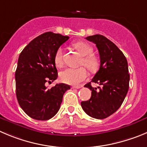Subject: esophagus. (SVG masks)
Wrapping results in <instances>:
<instances>
[{
    "label": "esophagus",
    "mask_w": 147,
    "mask_h": 147,
    "mask_svg": "<svg viewBox=\"0 0 147 147\" xmlns=\"http://www.w3.org/2000/svg\"><path fill=\"white\" fill-rule=\"evenodd\" d=\"M82 86H72V89H75V88H76V89H79V88H81Z\"/></svg>",
    "instance_id": "1"
}]
</instances>
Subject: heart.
Returning <instances> with one entry per match:
<instances>
[{"mask_svg":"<svg viewBox=\"0 0 147 147\" xmlns=\"http://www.w3.org/2000/svg\"><path fill=\"white\" fill-rule=\"evenodd\" d=\"M73 46L83 57L80 64L84 65L91 72L96 70L98 67V61L94 55H92V47L88 43L83 41L75 42ZM63 48L59 47L55 53L54 62L57 67H61L63 65ZM59 77L61 81L64 83L78 85L88 78V72L84 67H80L76 69L69 67L61 71L59 74Z\"/></svg>","mask_w":147,"mask_h":147,"instance_id":"heart-1","label":"heart"}]
</instances>
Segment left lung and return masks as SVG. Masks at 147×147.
<instances>
[{
	"mask_svg": "<svg viewBox=\"0 0 147 147\" xmlns=\"http://www.w3.org/2000/svg\"><path fill=\"white\" fill-rule=\"evenodd\" d=\"M86 38L95 43L99 53V69L91 82L102 87L93 88L91 82L85 85L91 90V97L82 101L81 107L90 117L105 119L120 107L127 95L130 80L127 61L123 52L106 37L94 35Z\"/></svg>",
	"mask_w": 147,
	"mask_h": 147,
	"instance_id": "8db88e82",
	"label": "left lung"
}]
</instances>
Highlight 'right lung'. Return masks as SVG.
Listing matches in <instances>:
<instances>
[{"label":"right lung","mask_w":147,"mask_h":147,"mask_svg":"<svg viewBox=\"0 0 147 147\" xmlns=\"http://www.w3.org/2000/svg\"><path fill=\"white\" fill-rule=\"evenodd\" d=\"M69 39L68 36L52 32L39 35L20 53L15 72L16 95L19 105L30 117L47 120L58 112L63 96L70 89L69 85L57 84L47 88V82L58 77L55 53Z\"/></svg>","instance_id":"right-lung-1"}]
</instances>
